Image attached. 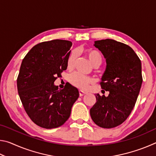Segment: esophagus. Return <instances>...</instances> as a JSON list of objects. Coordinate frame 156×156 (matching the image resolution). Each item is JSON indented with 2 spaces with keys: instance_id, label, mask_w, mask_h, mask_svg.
Instances as JSON below:
<instances>
[{
  "instance_id": "1",
  "label": "esophagus",
  "mask_w": 156,
  "mask_h": 156,
  "mask_svg": "<svg viewBox=\"0 0 156 156\" xmlns=\"http://www.w3.org/2000/svg\"><path fill=\"white\" fill-rule=\"evenodd\" d=\"M85 94H86L85 92H84L83 91H81V90L79 91V95H80V96H84V95Z\"/></svg>"
}]
</instances>
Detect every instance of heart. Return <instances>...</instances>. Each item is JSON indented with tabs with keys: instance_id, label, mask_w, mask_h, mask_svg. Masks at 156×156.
Segmentation results:
<instances>
[{
	"instance_id": "obj_1",
	"label": "heart",
	"mask_w": 156,
	"mask_h": 156,
	"mask_svg": "<svg viewBox=\"0 0 156 156\" xmlns=\"http://www.w3.org/2000/svg\"><path fill=\"white\" fill-rule=\"evenodd\" d=\"M89 61L93 65L97 63H101L102 56L100 53L94 49H87L85 51ZM76 58V54L75 51H72L69 56L67 60V67L68 69H72L74 65V62ZM70 83L73 85L80 89H86L88 88L89 84L94 82L93 78L87 76H84L80 73H74L70 76Z\"/></svg>"
}]
</instances>
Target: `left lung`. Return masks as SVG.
Returning <instances> with one entry per match:
<instances>
[{
  "mask_svg": "<svg viewBox=\"0 0 156 156\" xmlns=\"http://www.w3.org/2000/svg\"><path fill=\"white\" fill-rule=\"evenodd\" d=\"M94 46L106 59L100 85L109 94H96L90 115L98 126L111 129L125 122L135 106L142 83L141 61L131 47L112 39L96 41Z\"/></svg>",
  "mask_w": 156,
  "mask_h": 156,
  "instance_id": "8db88e82",
  "label": "left lung"
}]
</instances>
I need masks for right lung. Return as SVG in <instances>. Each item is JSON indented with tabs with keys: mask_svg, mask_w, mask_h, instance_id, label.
Wrapping results in <instances>:
<instances>
[{
	"mask_svg": "<svg viewBox=\"0 0 156 156\" xmlns=\"http://www.w3.org/2000/svg\"><path fill=\"white\" fill-rule=\"evenodd\" d=\"M71 41L53 40L33 47L23 58L17 88L29 117L41 127H59L68 120L79 97L77 88L66 83L59 89L54 81L67 69Z\"/></svg>",
	"mask_w": 156,
	"mask_h": 156,
	"instance_id": "right-lung-1",
	"label": "right lung"
}]
</instances>
